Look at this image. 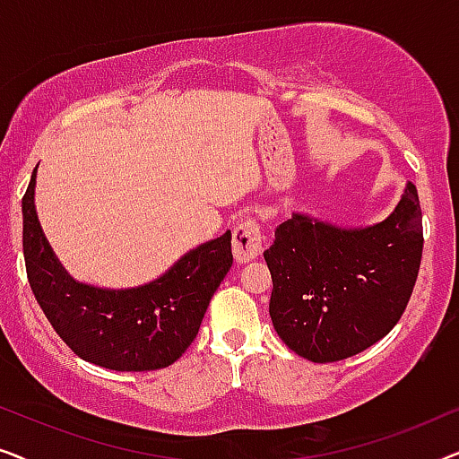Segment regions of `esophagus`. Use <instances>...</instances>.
<instances>
[{"instance_id":"obj_1","label":"esophagus","mask_w":459,"mask_h":459,"mask_svg":"<svg viewBox=\"0 0 459 459\" xmlns=\"http://www.w3.org/2000/svg\"><path fill=\"white\" fill-rule=\"evenodd\" d=\"M263 250V236L259 223L253 217L244 219L234 228V256L238 263L256 259Z\"/></svg>"}]
</instances>
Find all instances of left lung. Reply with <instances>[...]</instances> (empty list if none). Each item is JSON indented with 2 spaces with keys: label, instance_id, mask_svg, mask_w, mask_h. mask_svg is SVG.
Masks as SVG:
<instances>
[{
  "label": "left lung",
  "instance_id": "8db88e82",
  "mask_svg": "<svg viewBox=\"0 0 459 459\" xmlns=\"http://www.w3.org/2000/svg\"><path fill=\"white\" fill-rule=\"evenodd\" d=\"M422 211L407 181L391 215L344 228L309 212L280 223L263 256L269 316L286 347L316 363L353 357L403 316L422 261Z\"/></svg>",
  "mask_w": 459,
  "mask_h": 459
}]
</instances>
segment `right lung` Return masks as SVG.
<instances>
[{"label":"right lung","mask_w":459,"mask_h":459,"mask_svg":"<svg viewBox=\"0 0 459 459\" xmlns=\"http://www.w3.org/2000/svg\"><path fill=\"white\" fill-rule=\"evenodd\" d=\"M35 184L37 167L22 198L24 263L30 290L62 341L81 359L117 372H148L178 361L234 263L231 231L187 250L146 284L100 288L62 267L37 217Z\"/></svg>","instance_id":"right-lung-1"}]
</instances>
